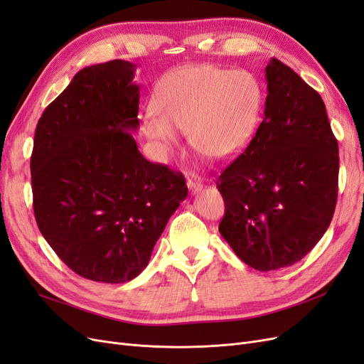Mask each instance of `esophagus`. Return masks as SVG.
<instances>
[{"mask_svg": "<svg viewBox=\"0 0 364 364\" xmlns=\"http://www.w3.org/2000/svg\"><path fill=\"white\" fill-rule=\"evenodd\" d=\"M186 185H188V188L191 190V193H197V191H200V190H202V186H203L200 181L193 179V178H188V179H186Z\"/></svg>", "mask_w": 364, "mask_h": 364, "instance_id": "34e87169", "label": "esophagus"}]
</instances>
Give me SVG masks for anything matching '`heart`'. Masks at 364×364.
Here are the masks:
<instances>
[{
	"label": "heart",
	"instance_id": "1",
	"mask_svg": "<svg viewBox=\"0 0 364 364\" xmlns=\"http://www.w3.org/2000/svg\"><path fill=\"white\" fill-rule=\"evenodd\" d=\"M156 111L142 117V130L162 153L178 144L176 130L188 134L191 147L223 161L243 149L255 130L261 92L250 73L214 65L185 67L161 82Z\"/></svg>",
	"mask_w": 364,
	"mask_h": 364
}]
</instances>
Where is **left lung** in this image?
<instances>
[{
  "instance_id": "8db88e82",
  "label": "left lung",
  "mask_w": 364,
  "mask_h": 364,
  "mask_svg": "<svg viewBox=\"0 0 364 364\" xmlns=\"http://www.w3.org/2000/svg\"><path fill=\"white\" fill-rule=\"evenodd\" d=\"M266 80L262 123L217 179L220 234L259 272L293 266L317 245L338 191V144L322 97L278 59Z\"/></svg>"
}]
</instances>
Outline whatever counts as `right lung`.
Returning <instances> with one entry per match:
<instances>
[{
  "label": "right lung",
  "mask_w": 364,
  "mask_h": 364,
  "mask_svg": "<svg viewBox=\"0 0 364 364\" xmlns=\"http://www.w3.org/2000/svg\"><path fill=\"white\" fill-rule=\"evenodd\" d=\"M135 65L111 60L74 75L38 121L33 211L51 249L80 277L136 278L188 196L182 173L141 155Z\"/></svg>",
  "instance_id": "1"
}]
</instances>
